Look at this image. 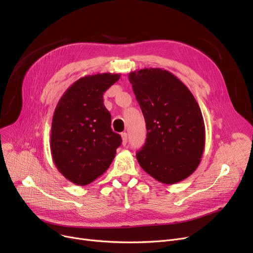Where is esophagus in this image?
I'll return each mask as SVG.
<instances>
[{
  "label": "esophagus",
  "instance_id": "esophagus-1",
  "mask_svg": "<svg viewBox=\"0 0 253 253\" xmlns=\"http://www.w3.org/2000/svg\"><path fill=\"white\" fill-rule=\"evenodd\" d=\"M121 137H122V144L123 145H126V143H127V133H122L121 134Z\"/></svg>",
  "mask_w": 253,
  "mask_h": 253
}]
</instances>
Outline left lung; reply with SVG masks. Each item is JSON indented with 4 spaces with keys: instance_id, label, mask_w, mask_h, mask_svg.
<instances>
[{
    "instance_id": "left-lung-1",
    "label": "left lung",
    "mask_w": 253,
    "mask_h": 253,
    "mask_svg": "<svg viewBox=\"0 0 253 253\" xmlns=\"http://www.w3.org/2000/svg\"><path fill=\"white\" fill-rule=\"evenodd\" d=\"M128 79L147 125V140L136 154L140 167L165 184L189 177L205 148L204 120L193 93L164 69L135 70Z\"/></svg>"
}]
</instances>
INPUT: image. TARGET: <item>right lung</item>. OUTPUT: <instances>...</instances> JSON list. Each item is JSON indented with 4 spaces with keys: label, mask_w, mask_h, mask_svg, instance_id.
Masks as SVG:
<instances>
[{
    "label": "right lung",
    "mask_w": 253,
    "mask_h": 253,
    "mask_svg": "<svg viewBox=\"0 0 253 253\" xmlns=\"http://www.w3.org/2000/svg\"><path fill=\"white\" fill-rule=\"evenodd\" d=\"M120 76L103 73L80 78L63 93L53 114L52 160L77 185L89 184L102 175L122 142L111 128V114L102 97Z\"/></svg>",
    "instance_id": "obj_1"
}]
</instances>
